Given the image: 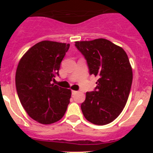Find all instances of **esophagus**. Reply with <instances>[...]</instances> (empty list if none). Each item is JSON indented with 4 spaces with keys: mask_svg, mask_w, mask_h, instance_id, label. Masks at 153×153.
<instances>
[{
    "mask_svg": "<svg viewBox=\"0 0 153 153\" xmlns=\"http://www.w3.org/2000/svg\"><path fill=\"white\" fill-rule=\"evenodd\" d=\"M77 93V91H76V90H72V94L73 95H74V94H76V93Z\"/></svg>",
    "mask_w": 153,
    "mask_h": 153,
    "instance_id": "1",
    "label": "esophagus"
}]
</instances>
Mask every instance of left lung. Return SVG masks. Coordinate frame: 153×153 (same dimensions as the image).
<instances>
[{"mask_svg":"<svg viewBox=\"0 0 153 153\" xmlns=\"http://www.w3.org/2000/svg\"><path fill=\"white\" fill-rule=\"evenodd\" d=\"M84 56L90 75L98 76L94 91L86 92L81 104L85 118L96 125L113 122L126 104L132 82V70L122 47L103 38L76 41Z\"/></svg>","mask_w":153,"mask_h":153,"instance_id":"left-lung-1","label":"left lung"}]
</instances>
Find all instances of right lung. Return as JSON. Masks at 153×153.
Here are the masks:
<instances>
[{
    "mask_svg": "<svg viewBox=\"0 0 153 153\" xmlns=\"http://www.w3.org/2000/svg\"><path fill=\"white\" fill-rule=\"evenodd\" d=\"M70 44L39 42L22 56L16 71L17 95L29 117L42 124L56 123L67 111L71 90L52 83Z\"/></svg>",
    "mask_w": 153,
    "mask_h": 153,
    "instance_id": "add662e5",
    "label": "right lung"
}]
</instances>
